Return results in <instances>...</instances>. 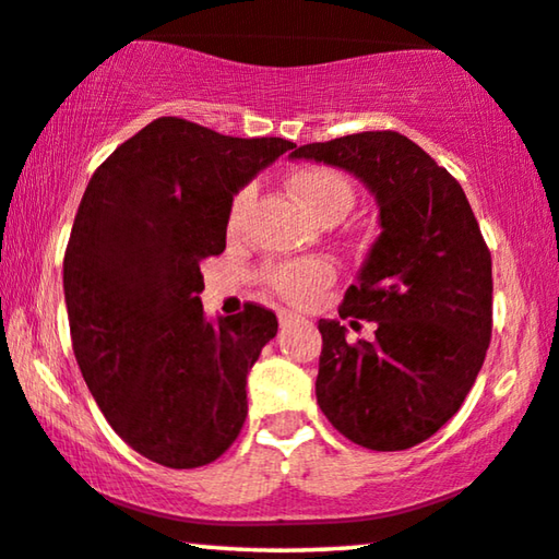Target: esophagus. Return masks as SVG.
<instances>
[{"label": "esophagus", "instance_id": "obj_1", "mask_svg": "<svg viewBox=\"0 0 559 559\" xmlns=\"http://www.w3.org/2000/svg\"><path fill=\"white\" fill-rule=\"evenodd\" d=\"M278 321H281V329H288L290 324H298V321H304V319L294 311H278Z\"/></svg>", "mask_w": 559, "mask_h": 559}]
</instances>
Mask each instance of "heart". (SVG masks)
<instances>
[{
    "mask_svg": "<svg viewBox=\"0 0 559 559\" xmlns=\"http://www.w3.org/2000/svg\"><path fill=\"white\" fill-rule=\"evenodd\" d=\"M290 187L317 219L334 215V212L347 215L352 200H355L347 179L329 167H306L296 171L290 177ZM250 200H253V187H246V190L235 194L230 212H227V230H238ZM332 281L334 269L326 261H319V258L281 263L265 271V283L290 304H311Z\"/></svg>",
    "mask_w": 559,
    "mask_h": 559,
    "instance_id": "heart-1",
    "label": "heart"
}]
</instances>
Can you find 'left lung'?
<instances>
[{
  "label": "left lung",
  "mask_w": 559,
  "mask_h": 559,
  "mask_svg": "<svg viewBox=\"0 0 559 559\" xmlns=\"http://www.w3.org/2000/svg\"><path fill=\"white\" fill-rule=\"evenodd\" d=\"M290 159L355 175L380 207L340 317L374 321V340L347 342L321 319L317 403L369 451H405L459 413L491 342V253L461 185L397 131H361L306 144Z\"/></svg>",
  "instance_id": "8db88e82"
}]
</instances>
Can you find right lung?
<instances>
[{
  "instance_id": "obj_1",
  "label": "right lung",
  "mask_w": 559,
  "mask_h": 559,
  "mask_svg": "<svg viewBox=\"0 0 559 559\" xmlns=\"http://www.w3.org/2000/svg\"><path fill=\"white\" fill-rule=\"evenodd\" d=\"M294 146L162 116L85 187L62 261L70 340L100 413L148 461L204 466L246 423L278 319L255 304L204 319L200 261L225 250L235 194Z\"/></svg>"
}]
</instances>
